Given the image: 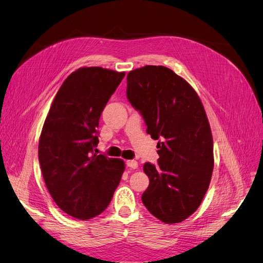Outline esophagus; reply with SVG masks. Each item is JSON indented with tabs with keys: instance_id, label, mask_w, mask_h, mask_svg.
<instances>
[{
	"instance_id": "34e87169",
	"label": "esophagus",
	"mask_w": 263,
	"mask_h": 263,
	"mask_svg": "<svg viewBox=\"0 0 263 263\" xmlns=\"http://www.w3.org/2000/svg\"><path fill=\"white\" fill-rule=\"evenodd\" d=\"M126 165L130 169H137L138 168V162L135 161V160H127Z\"/></svg>"
}]
</instances>
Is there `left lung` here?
<instances>
[{
  "label": "left lung",
  "mask_w": 263,
  "mask_h": 263,
  "mask_svg": "<svg viewBox=\"0 0 263 263\" xmlns=\"http://www.w3.org/2000/svg\"><path fill=\"white\" fill-rule=\"evenodd\" d=\"M127 99L158 141V164L146 162V209L165 224L181 222L202 203L214 168L213 137L196 92L169 68L146 66L127 74Z\"/></svg>",
  "instance_id": "left-lung-1"
}]
</instances>
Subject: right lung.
Returning a JSON list of instances; mask_svg holds the SVG:
<instances>
[{
    "label": "right lung",
    "instance_id": "add662e5",
    "mask_svg": "<svg viewBox=\"0 0 263 263\" xmlns=\"http://www.w3.org/2000/svg\"><path fill=\"white\" fill-rule=\"evenodd\" d=\"M125 72L80 68L62 83L46 117L38 146L42 173L58 208L91 219L104 212L124 172V161L94 154L99 121Z\"/></svg>",
    "mask_w": 263,
    "mask_h": 263
}]
</instances>
